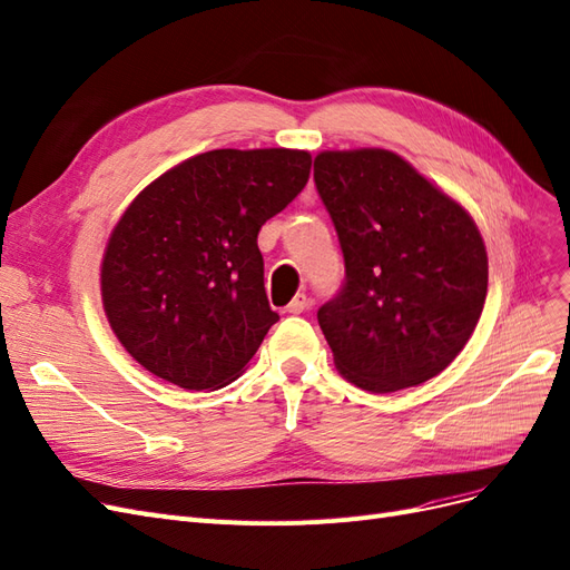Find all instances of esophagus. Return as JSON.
Listing matches in <instances>:
<instances>
[{
    "instance_id": "obj_1",
    "label": "esophagus",
    "mask_w": 570,
    "mask_h": 570,
    "mask_svg": "<svg viewBox=\"0 0 570 570\" xmlns=\"http://www.w3.org/2000/svg\"><path fill=\"white\" fill-rule=\"evenodd\" d=\"M308 308V297L304 292H299L297 297H294L289 304H287V313H294V316H297V313H304Z\"/></svg>"
}]
</instances>
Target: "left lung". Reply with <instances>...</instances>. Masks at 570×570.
<instances>
[{
  "mask_svg": "<svg viewBox=\"0 0 570 570\" xmlns=\"http://www.w3.org/2000/svg\"><path fill=\"white\" fill-rule=\"evenodd\" d=\"M313 181L344 283L318 308L342 375L372 394L436 377L481 318L488 257L472 217L391 150H327Z\"/></svg>",
  "mask_w": 570,
  "mask_h": 570,
  "instance_id": "1",
  "label": "left lung"
}]
</instances>
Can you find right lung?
<instances>
[{
  "label": "right lung",
  "mask_w": 570,
  "mask_h": 570,
  "mask_svg": "<svg viewBox=\"0 0 570 570\" xmlns=\"http://www.w3.org/2000/svg\"><path fill=\"white\" fill-rule=\"evenodd\" d=\"M308 171L306 150H209L129 205L106 247L101 292L134 361L195 391L240 375L281 318L268 306L257 235Z\"/></svg>",
  "instance_id": "right-lung-1"
}]
</instances>
